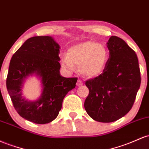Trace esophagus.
Listing matches in <instances>:
<instances>
[{
    "instance_id": "esophagus-1",
    "label": "esophagus",
    "mask_w": 149,
    "mask_h": 149,
    "mask_svg": "<svg viewBox=\"0 0 149 149\" xmlns=\"http://www.w3.org/2000/svg\"><path fill=\"white\" fill-rule=\"evenodd\" d=\"M83 84V81H81V80H78L77 83H76L77 86H82Z\"/></svg>"
}]
</instances>
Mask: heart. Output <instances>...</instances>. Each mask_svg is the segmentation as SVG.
Returning <instances> with one entry per match:
<instances>
[{"label": "heart", "instance_id": "1", "mask_svg": "<svg viewBox=\"0 0 149 149\" xmlns=\"http://www.w3.org/2000/svg\"><path fill=\"white\" fill-rule=\"evenodd\" d=\"M108 53L102 45L93 41H86L72 46L67 54L61 56V65L69 72L78 66L79 72L88 78L99 76L105 68Z\"/></svg>", "mask_w": 149, "mask_h": 149}]
</instances>
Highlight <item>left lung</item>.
Returning a JSON list of instances; mask_svg holds the SVG:
<instances>
[{"label":"left lung","instance_id":"8db88e82","mask_svg":"<svg viewBox=\"0 0 149 149\" xmlns=\"http://www.w3.org/2000/svg\"><path fill=\"white\" fill-rule=\"evenodd\" d=\"M109 56L102 73L86 82L89 94L84 107L100 122H112L128 113L141 84L135 52L122 39L112 36L107 43Z\"/></svg>","mask_w":149,"mask_h":149}]
</instances>
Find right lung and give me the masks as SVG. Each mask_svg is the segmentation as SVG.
Returning <instances> with one entry per match:
<instances>
[{
  "label": "right lung",
  "mask_w": 149,
  "mask_h": 149,
  "mask_svg": "<svg viewBox=\"0 0 149 149\" xmlns=\"http://www.w3.org/2000/svg\"><path fill=\"white\" fill-rule=\"evenodd\" d=\"M60 47L49 36L28 39L11 58L6 79L8 92L17 113L33 123L44 125L56 118L68 91L76 87L77 78L60 75ZM35 74L41 78L42 93L35 101L25 99L22 88L24 79Z\"/></svg>",
  "instance_id": "add662e5"
}]
</instances>
